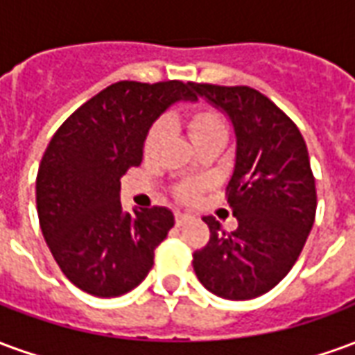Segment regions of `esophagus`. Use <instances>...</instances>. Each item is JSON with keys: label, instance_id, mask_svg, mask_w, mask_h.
<instances>
[{"label": "esophagus", "instance_id": "esophagus-1", "mask_svg": "<svg viewBox=\"0 0 355 355\" xmlns=\"http://www.w3.org/2000/svg\"><path fill=\"white\" fill-rule=\"evenodd\" d=\"M188 218H190V216L184 215V213H177V215H175V223H177V226H182Z\"/></svg>", "mask_w": 355, "mask_h": 355}]
</instances>
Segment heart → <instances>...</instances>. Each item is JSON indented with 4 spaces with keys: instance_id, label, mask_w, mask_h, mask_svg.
Segmentation results:
<instances>
[{
    "instance_id": "obj_1",
    "label": "heart",
    "mask_w": 355,
    "mask_h": 355,
    "mask_svg": "<svg viewBox=\"0 0 355 355\" xmlns=\"http://www.w3.org/2000/svg\"><path fill=\"white\" fill-rule=\"evenodd\" d=\"M182 127H184L188 139L192 140L193 146H198L203 140L213 139V137H226V123H224L223 117L218 116L215 110L205 108V106H200V108H193L192 112H188L184 119H182ZM162 139L163 125L154 123L148 129L146 137H144V154H154ZM178 196L184 201H193L196 196H198V188L192 184H186L178 190Z\"/></svg>"
}]
</instances>
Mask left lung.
<instances>
[{
  "mask_svg": "<svg viewBox=\"0 0 355 355\" xmlns=\"http://www.w3.org/2000/svg\"><path fill=\"white\" fill-rule=\"evenodd\" d=\"M228 116L236 135V163L228 203L238 230L226 234L203 216L209 243L193 253V272L216 297L247 300L274 289L289 274L315 218V180L298 127L274 102L251 87L190 83Z\"/></svg>",
  "mask_w": 355,
  "mask_h": 355,
  "instance_id": "8db88e82",
  "label": "left lung"
}]
</instances>
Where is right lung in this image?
Listing matches in <instances>:
<instances>
[{
  "label": "right lung",
  "instance_id": "1",
  "mask_svg": "<svg viewBox=\"0 0 355 355\" xmlns=\"http://www.w3.org/2000/svg\"><path fill=\"white\" fill-rule=\"evenodd\" d=\"M192 101L182 81H117L60 125L40 163L35 203L43 238L70 282L93 297L135 289L175 226L167 207L127 213L119 178L142 162L144 137L165 110Z\"/></svg>",
  "mask_w": 355,
  "mask_h": 355
}]
</instances>
